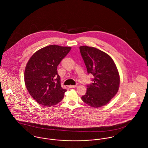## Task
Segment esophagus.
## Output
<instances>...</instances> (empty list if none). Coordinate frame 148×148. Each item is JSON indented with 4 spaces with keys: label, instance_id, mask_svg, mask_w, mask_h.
I'll return each instance as SVG.
<instances>
[{
    "label": "esophagus",
    "instance_id": "obj_1",
    "mask_svg": "<svg viewBox=\"0 0 148 148\" xmlns=\"http://www.w3.org/2000/svg\"><path fill=\"white\" fill-rule=\"evenodd\" d=\"M77 86V85H69L68 87L71 88H76Z\"/></svg>",
    "mask_w": 148,
    "mask_h": 148
}]
</instances>
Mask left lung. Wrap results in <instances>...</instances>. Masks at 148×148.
I'll list each match as a JSON object with an SVG mask.
<instances>
[{
    "label": "left lung",
    "instance_id": "8db88e82",
    "mask_svg": "<svg viewBox=\"0 0 148 148\" xmlns=\"http://www.w3.org/2000/svg\"><path fill=\"white\" fill-rule=\"evenodd\" d=\"M79 48L88 73L95 77L93 83L87 85L82 99L93 108L106 106L119 89L120 79L117 66L109 55L97 48L88 46Z\"/></svg>",
    "mask_w": 148,
    "mask_h": 148
}]
</instances>
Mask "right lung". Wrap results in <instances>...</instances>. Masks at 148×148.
<instances>
[{
    "label": "right lung",
    "mask_w": 148,
    "mask_h": 148,
    "mask_svg": "<svg viewBox=\"0 0 148 148\" xmlns=\"http://www.w3.org/2000/svg\"><path fill=\"white\" fill-rule=\"evenodd\" d=\"M71 49L70 47L48 45L37 51L29 59L24 71V82L38 103L48 107L63 99L66 90L61 86L57 66Z\"/></svg>",
    "instance_id": "obj_1"
}]
</instances>
